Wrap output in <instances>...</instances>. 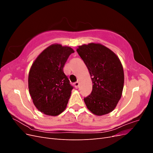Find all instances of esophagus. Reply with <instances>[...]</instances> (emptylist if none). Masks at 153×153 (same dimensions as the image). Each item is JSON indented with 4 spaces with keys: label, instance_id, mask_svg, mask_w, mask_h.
<instances>
[{
    "label": "esophagus",
    "instance_id": "obj_1",
    "mask_svg": "<svg viewBox=\"0 0 153 153\" xmlns=\"http://www.w3.org/2000/svg\"><path fill=\"white\" fill-rule=\"evenodd\" d=\"M74 86H75V87L77 89V88H78V86H79V82H76L74 83Z\"/></svg>",
    "mask_w": 153,
    "mask_h": 153
}]
</instances>
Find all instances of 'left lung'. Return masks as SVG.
<instances>
[{"instance_id":"obj_1","label":"left lung","mask_w":153,"mask_h":153,"mask_svg":"<svg viewBox=\"0 0 153 153\" xmlns=\"http://www.w3.org/2000/svg\"><path fill=\"white\" fill-rule=\"evenodd\" d=\"M76 52L93 84L91 94L84 99L87 108L96 115L111 112L121 99L124 87V71L119 57L99 43L79 46Z\"/></svg>"}]
</instances>
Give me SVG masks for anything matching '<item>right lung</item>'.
Returning a JSON list of instances; mask_svg holds the SVG:
<instances>
[{
    "label": "right lung",
    "mask_w": 153,
    "mask_h": 153,
    "mask_svg": "<svg viewBox=\"0 0 153 153\" xmlns=\"http://www.w3.org/2000/svg\"><path fill=\"white\" fill-rule=\"evenodd\" d=\"M74 50L60 44L49 46L30 68L29 93L36 107L42 113L56 116L66 109L73 87L63 68Z\"/></svg>",
    "instance_id": "add662e5"
}]
</instances>
